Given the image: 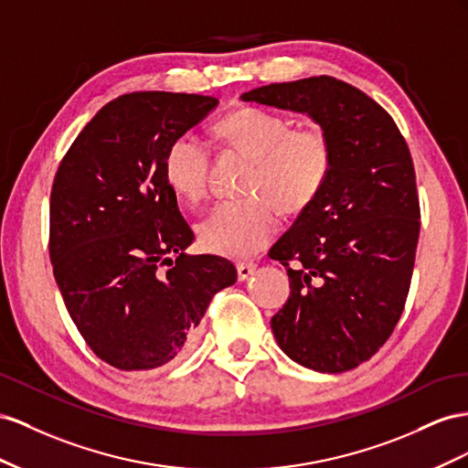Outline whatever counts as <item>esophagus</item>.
Returning <instances> with one entry per match:
<instances>
[{
    "label": "esophagus",
    "mask_w": 468,
    "mask_h": 468,
    "mask_svg": "<svg viewBox=\"0 0 468 468\" xmlns=\"http://www.w3.org/2000/svg\"><path fill=\"white\" fill-rule=\"evenodd\" d=\"M255 271H257L255 262H239L237 264V278L243 282V280H247V278L255 274Z\"/></svg>",
    "instance_id": "esophagus-1"
}]
</instances>
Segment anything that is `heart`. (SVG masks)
<instances>
[{
	"mask_svg": "<svg viewBox=\"0 0 468 468\" xmlns=\"http://www.w3.org/2000/svg\"><path fill=\"white\" fill-rule=\"evenodd\" d=\"M223 135L255 156L245 197L223 199L197 225L199 243L213 255L245 259L269 245L280 227L274 201L288 213L308 207L331 170V144L322 129H293L288 117L243 108L219 123ZM209 144L186 131L165 153V178L186 204L207 192Z\"/></svg>",
	"mask_w": 468,
	"mask_h": 468,
	"instance_id": "obj_1",
	"label": "heart"
}]
</instances>
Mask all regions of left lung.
Returning <instances> with one entry per match:
<instances>
[{"label": "left lung", "mask_w": 468, "mask_h": 468, "mask_svg": "<svg viewBox=\"0 0 468 468\" xmlns=\"http://www.w3.org/2000/svg\"><path fill=\"white\" fill-rule=\"evenodd\" d=\"M241 100L305 113L329 139L322 192L269 252L290 278L271 325L293 363L351 370L392 335L408 298L420 237L408 144L388 112L331 76L255 88Z\"/></svg>", "instance_id": "left-lung-1"}]
</instances>
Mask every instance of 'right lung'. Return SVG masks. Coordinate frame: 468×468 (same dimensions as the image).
I'll return each instance as SVG.
<instances>
[{"mask_svg": "<svg viewBox=\"0 0 468 468\" xmlns=\"http://www.w3.org/2000/svg\"><path fill=\"white\" fill-rule=\"evenodd\" d=\"M209 96L135 91L93 115L50 192V261L78 331L119 370H153L192 345L235 266L188 255L194 231L165 178V153L218 108Z\"/></svg>", "mask_w": 468, "mask_h": 468, "instance_id": "obj_1", "label": "right lung"}]
</instances>
